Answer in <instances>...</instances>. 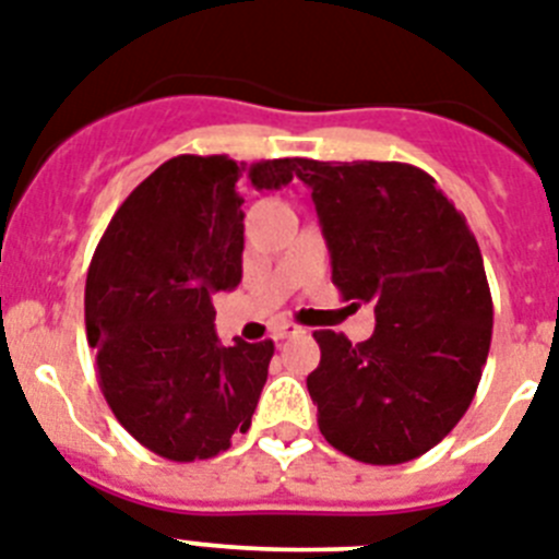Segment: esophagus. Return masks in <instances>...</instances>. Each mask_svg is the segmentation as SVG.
<instances>
[{"label":"esophagus","mask_w":559,"mask_h":559,"mask_svg":"<svg viewBox=\"0 0 559 559\" xmlns=\"http://www.w3.org/2000/svg\"><path fill=\"white\" fill-rule=\"evenodd\" d=\"M299 333H305V331L299 325H294V322H283V325L274 328L276 342H283V338H294V336H299Z\"/></svg>","instance_id":"34e87169"}]
</instances>
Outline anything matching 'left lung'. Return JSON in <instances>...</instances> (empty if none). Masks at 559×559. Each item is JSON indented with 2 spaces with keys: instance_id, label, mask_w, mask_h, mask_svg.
<instances>
[{
  "instance_id": "1",
  "label": "left lung",
  "mask_w": 559,
  "mask_h": 559,
  "mask_svg": "<svg viewBox=\"0 0 559 559\" xmlns=\"http://www.w3.org/2000/svg\"><path fill=\"white\" fill-rule=\"evenodd\" d=\"M333 285L373 302V336L313 331L319 429L361 464L413 461L469 409L492 342V294L466 217L427 171L395 160H299ZM257 183V171H251Z\"/></svg>"
}]
</instances>
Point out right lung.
Instances as JSON below:
<instances>
[{
  "mask_svg": "<svg viewBox=\"0 0 559 559\" xmlns=\"http://www.w3.org/2000/svg\"><path fill=\"white\" fill-rule=\"evenodd\" d=\"M299 157L251 166L283 189ZM242 166L178 155L135 186L95 248L84 290L98 384L121 427L166 461H206L251 427L274 342L214 333L212 297L242 280Z\"/></svg>",
  "mask_w": 559,
  "mask_h": 559,
  "instance_id": "right-lung-1",
  "label": "right lung"
}]
</instances>
